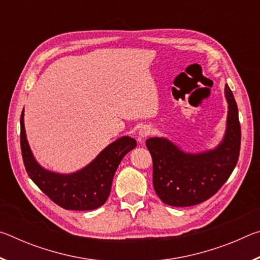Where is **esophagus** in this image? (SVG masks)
Returning <instances> with one entry per match:
<instances>
[{
	"label": "esophagus",
	"mask_w": 260,
	"mask_h": 260,
	"mask_svg": "<svg viewBox=\"0 0 260 260\" xmlns=\"http://www.w3.org/2000/svg\"><path fill=\"white\" fill-rule=\"evenodd\" d=\"M151 133V128L149 126H142L141 128L139 129V141L140 142H143L144 140H146L149 135Z\"/></svg>",
	"instance_id": "obj_1"
}]
</instances>
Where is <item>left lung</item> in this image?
Returning a JSON list of instances; mask_svg holds the SVG:
<instances>
[{
  "mask_svg": "<svg viewBox=\"0 0 260 260\" xmlns=\"http://www.w3.org/2000/svg\"><path fill=\"white\" fill-rule=\"evenodd\" d=\"M228 104L226 129L213 149L187 152L166 138H150L147 148L153 161V188L171 206H191L213 196L231 177L239 160L241 126L231 88L225 86Z\"/></svg>",
  "mask_w": 260,
  "mask_h": 260,
  "instance_id": "1",
  "label": "left lung"
}]
</instances>
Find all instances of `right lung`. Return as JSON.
I'll return each instance as SVG.
<instances>
[{
    "mask_svg": "<svg viewBox=\"0 0 260 260\" xmlns=\"http://www.w3.org/2000/svg\"><path fill=\"white\" fill-rule=\"evenodd\" d=\"M21 155L29 178L41 190L65 210L87 211L102 206L111 191L113 175L122 158L136 147V141L121 136L105 147L89 164L72 173L47 170L35 159L26 136L24 109L20 117Z\"/></svg>",
    "mask_w": 260,
    "mask_h": 260,
    "instance_id": "add662e5",
    "label": "right lung"
}]
</instances>
